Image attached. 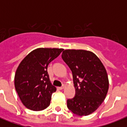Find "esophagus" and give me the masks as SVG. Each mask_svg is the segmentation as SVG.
Returning <instances> with one entry per match:
<instances>
[{"mask_svg":"<svg viewBox=\"0 0 127 127\" xmlns=\"http://www.w3.org/2000/svg\"><path fill=\"white\" fill-rule=\"evenodd\" d=\"M64 88H65V86H64V85H63V86L59 87V89H60V90H63V89Z\"/></svg>","mask_w":127,"mask_h":127,"instance_id":"34e87169","label":"esophagus"}]
</instances>
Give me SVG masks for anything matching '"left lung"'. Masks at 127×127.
Instances as JSON below:
<instances>
[{
  "label": "left lung",
  "instance_id": "1",
  "mask_svg": "<svg viewBox=\"0 0 127 127\" xmlns=\"http://www.w3.org/2000/svg\"><path fill=\"white\" fill-rule=\"evenodd\" d=\"M62 58L72 72L76 95L67 100V107L79 116L94 113L104 101L109 89L105 68L94 53L86 50L67 49Z\"/></svg>",
  "mask_w": 127,
  "mask_h": 127
}]
</instances>
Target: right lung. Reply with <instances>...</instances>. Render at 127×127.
<instances>
[{
	"label": "right lung",
	"mask_w": 127,
	"mask_h": 127,
	"mask_svg": "<svg viewBox=\"0 0 127 127\" xmlns=\"http://www.w3.org/2000/svg\"><path fill=\"white\" fill-rule=\"evenodd\" d=\"M63 50L37 48L21 61L15 74L14 86L26 107L37 111L49 105L52 94L57 88L50 81L47 66Z\"/></svg>",
	"instance_id": "add662e5"
}]
</instances>
